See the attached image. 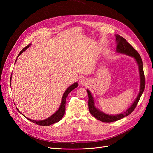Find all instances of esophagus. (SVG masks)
<instances>
[{
  "label": "esophagus",
  "instance_id": "esophagus-1",
  "mask_svg": "<svg viewBox=\"0 0 153 153\" xmlns=\"http://www.w3.org/2000/svg\"><path fill=\"white\" fill-rule=\"evenodd\" d=\"M87 80L85 79V78H80V84H82V85H85V84H86V81Z\"/></svg>",
  "mask_w": 153,
  "mask_h": 153
}]
</instances>
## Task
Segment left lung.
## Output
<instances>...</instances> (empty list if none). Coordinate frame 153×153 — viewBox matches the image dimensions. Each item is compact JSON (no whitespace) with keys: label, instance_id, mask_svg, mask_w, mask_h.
Listing matches in <instances>:
<instances>
[{"label":"left lung","instance_id":"8db88e82","mask_svg":"<svg viewBox=\"0 0 153 153\" xmlns=\"http://www.w3.org/2000/svg\"><path fill=\"white\" fill-rule=\"evenodd\" d=\"M115 37H116V41L117 43V47H116L117 52L118 53L126 54L129 55V56L134 57L135 59L137 64H138V69H139V73H140V89L139 94H138L137 98H136L135 101H134V103L130 107H129L126 112L116 115H110L108 114H106L102 112H100L99 110L97 109L94 106V100L91 95V93L89 90H87L88 96H89L88 105H89V110L90 113L91 114V115H93L96 119L99 120V121L105 122V123H110V122L116 121L117 120L121 119L130 114L136 108L137 103H138V101H139L145 88V83H146L145 76H144V73H143V63H142L140 55L138 53L137 51L134 48L126 39H125L124 38H123V37H121V36H119L118 34L115 35Z\"/></svg>","mask_w":153,"mask_h":153}]
</instances>
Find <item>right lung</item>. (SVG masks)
<instances>
[{
	"label": "right lung",
	"instance_id": "obj_1",
	"mask_svg": "<svg viewBox=\"0 0 153 153\" xmlns=\"http://www.w3.org/2000/svg\"><path fill=\"white\" fill-rule=\"evenodd\" d=\"M30 45V44L28 45L27 46V47H24V48H23L21 52L19 53V54H18V57L19 56V55H20V54H22L23 52H24V51L27 48L29 47V46ZM17 59H16L15 62L16 61ZM10 83H11V81H10ZM78 87V83H75V84H73V85H71V86H69L68 89H66V91H65V92H64L63 96H62V101H61V106H60V107L59 108V110L57 111L56 112H55L54 114H53L52 116H50V117H48V119H45V120H43V121H34V120H32L30 119H29V118H27L28 119L29 121H32V123H34L36 124H38V125H40V126H49V125H51V124H53L54 123H56L57 122H59L60 120H61L63 115L64 114V112H65V110H66V98L67 96L68 95V94L71 91H73L74 89H75V88H76ZM18 110V109H17ZM18 111H19L18 110Z\"/></svg>",
	"mask_w": 153,
	"mask_h": 153
}]
</instances>
